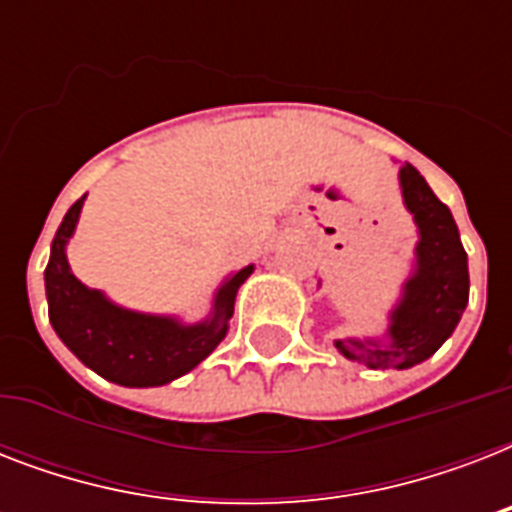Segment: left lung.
I'll list each match as a JSON object with an SVG mask.
<instances>
[{
  "instance_id": "left-lung-1",
  "label": "left lung",
  "mask_w": 512,
  "mask_h": 512,
  "mask_svg": "<svg viewBox=\"0 0 512 512\" xmlns=\"http://www.w3.org/2000/svg\"><path fill=\"white\" fill-rule=\"evenodd\" d=\"M398 185L417 228L412 271L388 311V329L382 335L335 340L342 356L369 369L422 364L452 337L468 305V255L452 212L412 164H401Z\"/></svg>"
}]
</instances>
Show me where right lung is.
<instances>
[{
  "mask_svg": "<svg viewBox=\"0 0 512 512\" xmlns=\"http://www.w3.org/2000/svg\"><path fill=\"white\" fill-rule=\"evenodd\" d=\"M82 199L68 209L50 247L44 268L47 311L55 335L84 366L103 380L124 388H159L183 377L204 361L228 335L236 292L252 276L255 265L228 273L212 295V308L201 321L143 313L124 308L100 289L76 279L68 265V241L74 239L82 215Z\"/></svg>",
  "mask_w": 512,
  "mask_h": 512,
  "instance_id": "obj_1",
  "label": "right lung"
}]
</instances>
